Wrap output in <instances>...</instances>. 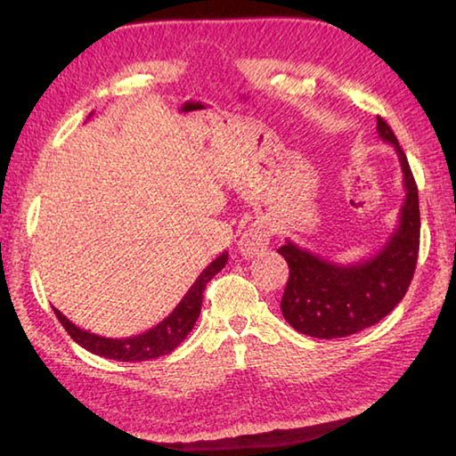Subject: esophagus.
I'll return each instance as SVG.
<instances>
[{"mask_svg": "<svg viewBox=\"0 0 456 456\" xmlns=\"http://www.w3.org/2000/svg\"><path fill=\"white\" fill-rule=\"evenodd\" d=\"M269 239H272V235H269L267 227H264V225L247 227L241 233V237H239V243H237L239 253L245 257L257 256L259 251H264L269 245Z\"/></svg>", "mask_w": 456, "mask_h": 456, "instance_id": "esophagus-1", "label": "esophagus"}]
</instances>
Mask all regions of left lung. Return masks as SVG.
<instances>
[{
    "label": "left lung",
    "instance_id": "1",
    "mask_svg": "<svg viewBox=\"0 0 456 456\" xmlns=\"http://www.w3.org/2000/svg\"><path fill=\"white\" fill-rule=\"evenodd\" d=\"M378 134L395 144L404 175V205L398 227L376 256L352 265H338L288 241L277 253L289 265L281 312L299 334L312 338H346L386 318L406 296L420 245L419 189L406 154L392 128L378 117Z\"/></svg>",
    "mask_w": 456,
    "mask_h": 456
}]
</instances>
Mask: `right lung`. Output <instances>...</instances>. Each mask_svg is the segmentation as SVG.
<instances>
[{
	"instance_id": "add662e5",
	"label": "right lung",
	"mask_w": 456,
	"mask_h": 456,
	"mask_svg": "<svg viewBox=\"0 0 456 456\" xmlns=\"http://www.w3.org/2000/svg\"><path fill=\"white\" fill-rule=\"evenodd\" d=\"M90 118V117H88ZM229 253L223 251L217 259H213L207 265L197 281L191 285L189 291L184 293V297L176 304L175 310L167 315L163 322H159L157 326L142 331L138 336L130 338H104L96 336L88 330H82L66 318L64 314L53 307V314L60 320L61 326L68 331L76 344L82 346L84 350H88L96 356H102L108 360H118V362H144L152 358H160L171 354L176 346H179L184 338L189 336V331L195 326V322L200 314V304H203V291L215 275H217L227 264Z\"/></svg>"
}]
</instances>
